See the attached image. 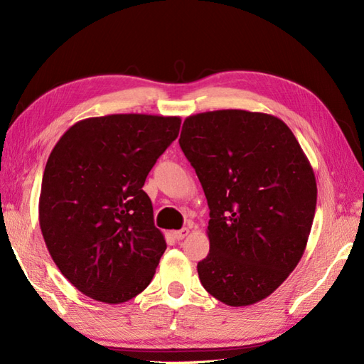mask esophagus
I'll return each mask as SVG.
<instances>
[{"label":"esophagus","mask_w":364,"mask_h":364,"mask_svg":"<svg viewBox=\"0 0 364 364\" xmlns=\"http://www.w3.org/2000/svg\"><path fill=\"white\" fill-rule=\"evenodd\" d=\"M189 235V228H181V230H178V231H175L173 233V237L176 239V241H181V239H184Z\"/></svg>","instance_id":"esophagus-1"}]
</instances>
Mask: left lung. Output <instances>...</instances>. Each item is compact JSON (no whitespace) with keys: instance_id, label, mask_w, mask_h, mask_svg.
<instances>
[{"instance_id":"1","label":"left lung","mask_w":364,"mask_h":364,"mask_svg":"<svg viewBox=\"0 0 364 364\" xmlns=\"http://www.w3.org/2000/svg\"><path fill=\"white\" fill-rule=\"evenodd\" d=\"M180 146L210 206L200 282L225 305L257 304L305 252L318 200L310 161L283 120L242 109L189 115Z\"/></svg>"}]
</instances>
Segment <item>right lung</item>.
I'll return each instance as SVG.
<instances>
[{
    "label": "right lung",
    "instance_id": "right-lung-1",
    "mask_svg": "<svg viewBox=\"0 0 364 364\" xmlns=\"http://www.w3.org/2000/svg\"><path fill=\"white\" fill-rule=\"evenodd\" d=\"M180 117L112 114L68 128L46 161L38 222L53 261L105 304L141 294L167 244L142 186L180 133Z\"/></svg>",
    "mask_w": 364,
    "mask_h": 364
}]
</instances>
